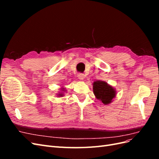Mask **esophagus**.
Segmentation results:
<instances>
[{"mask_svg": "<svg viewBox=\"0 0 159 159\" xmlns=\"http://www.w3.org/2000/svg\"><path fill=\"white\" fill-rule=\"evenodd\" d=\"M78 78H79L80 80H83L84 79V74H78Z\"/></svg>", "mask_w": 159, "mask_h": 159, "instance_id": "1", "label": "esophagus"}]
</instances>
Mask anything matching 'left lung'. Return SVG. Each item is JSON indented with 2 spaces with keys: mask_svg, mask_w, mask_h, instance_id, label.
Segmentation results:
<instances>
[{
  "mask_svg": "<svg viewBox=\"0 0 159 159\" xmlns=\"http://www.w3.org/2000/svg\"><path fill=\"white\" fill-rule=\"evenodd\" d=\"M93 91L95 98L104 105H109L116 96V90L104 81H95L93 83Z\"/></svg>",
  "mask_w": 159,
  "mask_h": 159,
  "instance_id": "obj_1",
  "label": "left lung"
}]
</instances>
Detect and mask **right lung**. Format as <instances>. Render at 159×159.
I'll return each instance as SVG.
<instances>
[{
    "label": "right lung",
    "mask_w": 159,
    "mask_h": 159,
    "mask_svg": "<svg viewBox=\"0 0 159 159\" xmlns=\"http://www.w3.org/2000/svg\"><path fill=\"white\" fill-rule=\"evenodd\" d=\"M60 91L61 92H60V93H57V96H58V97H62V96H64V92L66 90L64 88H60Z\"/></svg>",
    "instance_id": "add662e5"
}]
</instances>
